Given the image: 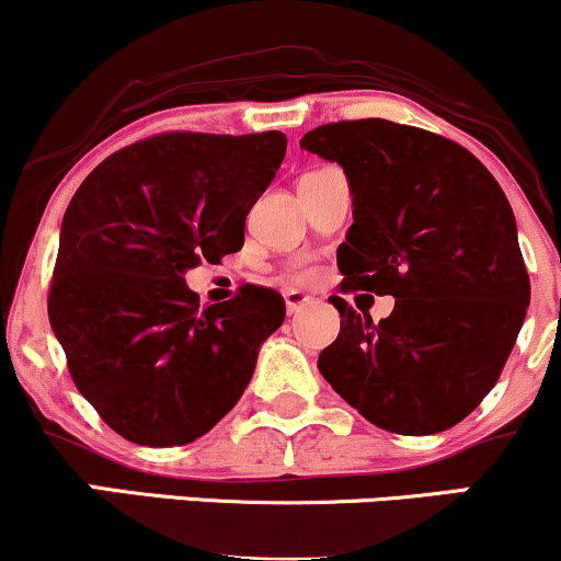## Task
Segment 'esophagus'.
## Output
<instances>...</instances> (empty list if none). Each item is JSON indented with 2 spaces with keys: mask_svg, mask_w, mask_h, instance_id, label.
Here are the masks:
<instances>
[{
  "mask_svg": "<svg viewBox=\"0 0 561 561\" xmlns=\"http://www.w3.org/2000/svg\"><path fill=\"white\" fill-rule=\"evenodd\" d=\"M311 302H313V300L308 298V295L298 293V289H287V293H285V306H287L289 317H293V313H300L302 308L311 306Z\"/></svg>",
  "mask_w": 561,
  "mask_h": 561,
  "instance_id": "1",
  "label": "esophagus"
}]
</instances>
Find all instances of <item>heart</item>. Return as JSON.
<instances>
[{"instance_id":"b5f03b06","label":"heart","mask_w":561,"mask_h":561,"mask_svg":"<svg viewBox=\"0 0 561 561\" xmlns=\"http://www.w3.org/2000/svg\"><path fill=\"white\" fill-rule=\"evenodd\" d=\"M313 276H317V268H313L311 263H298V266L289 268V279L295 282H311Z\"/></svg>"}]
</instances>
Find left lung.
Returning <instances> with one entry per match:
<instances>
[{
	"label": "left lung",
	"mask_w": 561,
	"mask_h": 561,
	"mask_svg": "<svg viewBox=\"0 0 561 561\" xmlns=\"http://www.w3.org/2000/svg\"><path fill=\"white\" fill-rule=\"evenodd\" d=\"M300 147L351 182L340 287L396 298L375 324L332 295L340 334L319 371L388 433L454 427L499 382L530 306L504 190L467 147L385 118L324 124Z\"/></svg>",
	"instance_id": "left-lung-1"
}]
</instances>
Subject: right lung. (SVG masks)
<instances>
[{
  "mask_svg": "<svg viewBox=\"0 0 561 561\" xmlns=\"http://www.w3.org/2000/svg\"><path fill=\"white\" fill-rule=\"evenodd\" d=\"M287 150L282 131H165L83 179L60 229L49 324L76 388L137 446L197 440L234 409L285 298L244 285L203 308L184 282L244 242Z\"/></svg>",
  "mask_w": 561,
  "mask_h": 561,
  "instance_id": "1",
  "label": "right lung"
}]
</instances>
